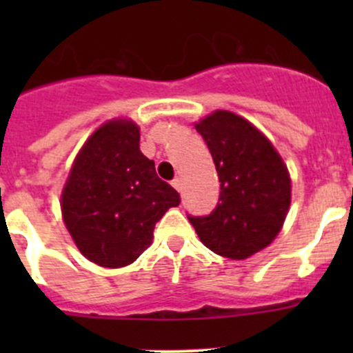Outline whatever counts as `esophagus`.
<instances>
[{
  "label": "esophagus",
  "mask_w": 353,
  "mask_h": 353,
  "mask_svg": "<svg viewBox=\"0 0 353 353\" xmlns=\"http://www.w3.org/2000/svg\"><path fill=\"white\" fill-rule=\"evenodd\" d=\"M172 186H174V190H177V191L183 190V183H181L179 177H176V179L172 181Z\"/></svg>",
  "instance_id": "obj_1"
}]
</instances>
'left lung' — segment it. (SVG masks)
<instances>
[{"label":"left lung","instance_id":"1","mask_svg":"<svg viewBox=\"0 0 353 353\" xmlns=\"http://www.w3.org/2000/svg\"><path fill=\"white\" fill-rule=\"evenodd\" d=\"M219 172L220 196L210 215H188L201 243L230 259H245L276 236L290 206V177L282 157L249 121L215 110L199 121Z\"/></svg>","mask_w":353,"mask_h":353}]
</instances>
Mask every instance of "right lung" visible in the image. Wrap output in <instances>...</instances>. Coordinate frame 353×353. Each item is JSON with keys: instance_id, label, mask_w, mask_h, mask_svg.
Instances as JSON below:
<instances>
[{"instance_id": "1", "label": "right lung", "mask_w": 353, "mask_h": 353, "mask_svg": "<svg viewBox=\"0 0 353 353\" xmlns=\"http://www.w3.org/2000/svg\"><path fill=\"white\" fill-rule=\"evenodd\" d=\"M181 196L140 152V130L109 121L87 140L71 167L61 210L81 254L105 268L133 263L152 244L155 223Z\"/></svg>"}]
</instances>
